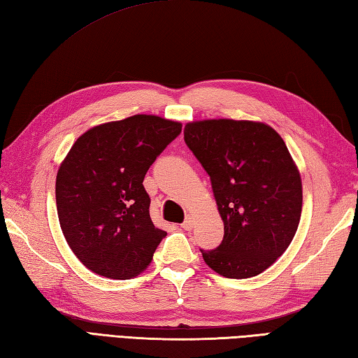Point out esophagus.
<instances>
[{
    "label": "esophagus",
    "instance_id": "obj_1",
    "mask_svg": "<svg viewBox=\"0 0 358 358\" xmlns=\"http://www.w3.org/2000/svg\"><path fill=\"white\" fill-rule=\"evenodd\" d=\"M181 227L185 229V230H190V229L194 227V217H192V215H187L186 220H185V222L181 224Z\"/></svg>",
    "mask_w": 358,
    "mask_h": 358
}]
</instances>
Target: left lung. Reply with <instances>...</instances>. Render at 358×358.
I'll return each instance as SVG.
<instances>
[{
    "label": "left lung",
    "instance_id": "8db88e82",
    "mask_svg": "<svg viewBox=\"0 0 358 358\" xmlns=\"http://www.w3.org/2000/svg\"><path fill=\"white\" fill-rule=\"evenodd\" d=\"M185 141L210 177L224 222L218 248L204 262L224 278L267 270L292 244L302 213L301 172L270 124L253 120L189 122Z\"/></svg>",
    "mask_w": 358,
    "mask_h": 358
}]
</instances>
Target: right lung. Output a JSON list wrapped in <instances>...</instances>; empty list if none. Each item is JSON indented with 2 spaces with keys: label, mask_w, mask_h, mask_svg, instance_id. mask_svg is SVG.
Here are the masks:
<instances>
[{
  "label": "right lung",
  "mask_w": 358,
  "mask_h": 358,
  "mask_svg": "<svg viewBox=\"0 0 358 358\" xmlns=\"http://www.w3.org/2000/svg\"><path fill=\"white\" fill-rule=\"evenodd\" d=\"M181 123L152 114L84 132L56 176L57 217L66 244L88 270L131 279L148 268L166 231L149 215L143 180Z\"/></svg>",
  "instance_id": "obj_1"
}]
</instances>
